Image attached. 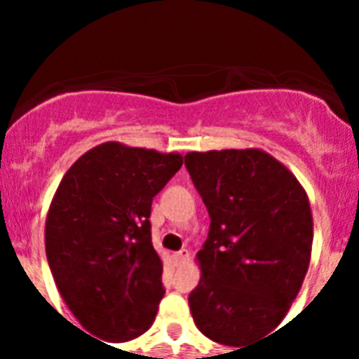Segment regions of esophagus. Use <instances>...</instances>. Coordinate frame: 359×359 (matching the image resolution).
Segmentation results:
<instances>
[{"mask_svg": "<svg viewBox=\"0 0 359 359\" xmlns=\"http://www.w3.org/2000/svg\"><path fill=\"white\" fill-rule=\"evenodd\" d=\"M189 257H190L189 250H180V252L172 253V259H174V262H176L177 266L185 264V262L189 261Z\"/></svg>", "mask_w": 359, "mask_h": 359, "instance_id": "34e87169", "label": "esophagus"}]
</instances>
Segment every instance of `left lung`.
Instances as JSON below:
<instances>
[{
	"mask_svg": "<svg viewBox=\"0 0 359 359\" xmlns=\"http://www.w3.org/2000/svg\"><path fill=\"white\" fill-rule=\"evenodd\" d=\"M185 165L210 215L190 313L207 338L243 347L277 329L302 287L313 246L309 198L262 149L187 152Z\"/></svg>",
	"mask_w": 359,
	"mask_h": 359,
	"instance_id": "8db88e82",
	"label": "left lung"
}]
</instances>
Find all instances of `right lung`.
Here are the masks:
<instances>
[{
	"mask_svg": "<svg viewBox=\"0 0 359 359\" xmlns=\"http://www.w3.org/2000/svg\"><path fill=\"white\" fill-rule=\"evenodd\" d=\"M180 152L106 142L66 170L46 214L55 286L82 327L129 341L152 325L163 262L152 246V198L182 169Z\"/></svg>",
	"mask_w": 359,
	"mask_h": 359,
	"instance_id": "1",
	"label": "right lung"
}]
</instances>
